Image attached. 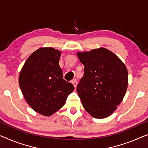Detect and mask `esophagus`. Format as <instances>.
Here are the masks:
<instances>
[{
	"instance_id": "obj_1",
	"label": "esophagus",
	"mask_w": 148,
	"mask_h": 148,
	"mask_svg": "<svg viewBox=\"0 0 148 148\" xmlns=\"http://www.w3.org/2000/svg\"><path fill=\"white\" fill-rule=\"evenodd\" d=\"M72 84H73V86H74V88H76V86H77V84H78V82H77V80H76V79H74V80L72 81Z\"/></svg>"
}]
</instances>
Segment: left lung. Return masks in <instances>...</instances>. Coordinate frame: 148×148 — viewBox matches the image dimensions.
Here are the masks:
<instances>
[{
  "mask_svg": "<svg viewBox=\"0 0 148 148\" xmlns=\"http://www.w3.org/2000/svg\"><path fill=\"white\" fill-rule=\"evenodd\" d=\"M77 55L84 66V75L77 86L84 108L93 118H107L117 109L126 93V66L105 48L78 52Z\"/></svg>",
  "mask_w": 148,
  "mask_h": 148,
  "instance_id": "8db88e82",
  "label": "left lung"
}]
</instances>
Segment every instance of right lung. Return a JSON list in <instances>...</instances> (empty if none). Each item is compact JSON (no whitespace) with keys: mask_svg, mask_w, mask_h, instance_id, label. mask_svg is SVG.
<instances>
[{"mask_svg":"<svg viewBox=\"0 0 148 148\" xmlns=\"http://www.w3.org/2000/svg\"><path fill=\"white\" fill-rule=\"evenodd\" d=\"M61 54L51 47L40 48L30 55L19 74V86L26 102L45 116L62 108L74 89L62 78L59 66Z\"/></svg>","mask_w":148,"mask_h":148,"instance_id":"right-lung-1","label":"right lung"}]
</instances>
